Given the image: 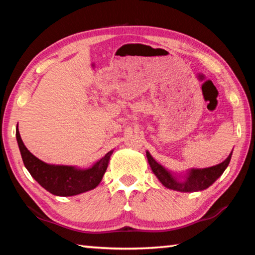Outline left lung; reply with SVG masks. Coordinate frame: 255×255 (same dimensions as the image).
Returning a JSON list of instances; mask_svg holds the SVG:
<instances>
[{
  "mask_svg": "<svg viewBox=\"0 0 255 255\" xmlns=\"http://www.w3.org/2000/svg\"><path fill=\"white\" fill-rule=\"evenodd\" d=\"M146 156H147L148 163L152 169L153 173L156 175V178L161 181V183L164 187L176 190L180 192H195V191H201L208 187H210L219 176H221L224 171L226 170V167L230 164L232 153L230 154L225 161L222 162L217 165L207 167V169H193L189 171V173L185 178L184 181H178L173 175L171 174V172L167 171L166 169L158 164L155 159L152 157L148 152H146Z\"/></svg>",
  "mask_w": 255,
  "mask_h": 255,
  "instance_id": "8db88e82",
  "label": "left lung"
}]
</instances>
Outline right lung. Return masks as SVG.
Returning <instances> with one entry per match:
<instances>
[{"mask_svg": "<svg viewBox=\"0 0 255 255\" xmlns=\"http://www.w3.org/2000/svg\"><path fill=\"white\" fill-rule=\"evenodd\" d=\"M16 140L24 166L32 178L55 196L70 197L92 190L101 182L114 150L108 152L90 169H77L67 165H51L40 161L25 147L16 128Z\"/></svg>", "mask_w": 255, "mask_h": 255, "instance_id": "add662e5", "label": "right lung"}]
</instances>
